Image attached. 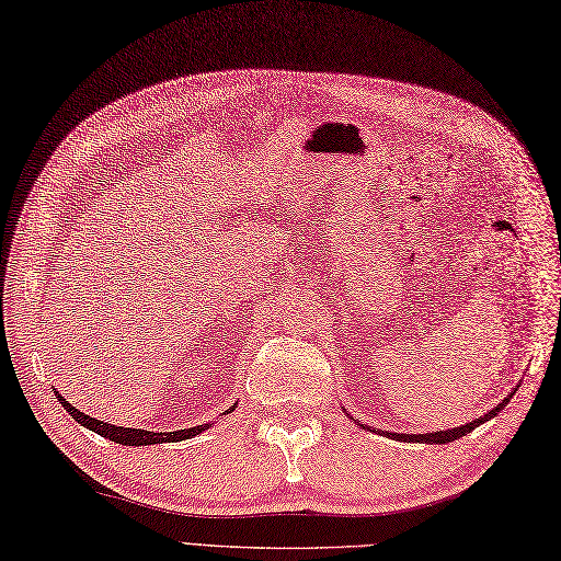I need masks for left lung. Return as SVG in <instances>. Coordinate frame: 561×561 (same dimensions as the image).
Segmentation results:
<instances>
[{"instance_id": "left-lung-1", "label": "left lung", "mask_w": 561, "mask_h": 561, "mask_svg": "<svg viewBox=\"0 0 561 561\" xmlns=\"http://www.w3.org/2000/svg\"><path fill=\"white\" fill-rule=\"evenodd\" d=\"M516 392V390H514ZM512 392V394H514ZM512 394L510 398H504L495 409H490L488 414H483L481 419H476V421H471V423H467V426H457V428H447V431H435V433H421V435H407V433H386L388 438H392V440H412V443H428V445H445V443H453V440H459L461 435H467V433H471L473 428H478L481 426V423H485V421H490L493 416H497L504 407H507V402L512 400ZM359 423V421H357ZM362 426V423H359Z\"/></svg>"}]
</instances>
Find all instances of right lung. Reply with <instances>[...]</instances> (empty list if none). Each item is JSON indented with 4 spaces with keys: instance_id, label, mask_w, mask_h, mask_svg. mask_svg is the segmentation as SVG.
<instances>
[{
    "instance_id": "add662e5",
    "label": "right lung",
    "mask_w": 561,
    "mask_h": 561,
    "mask_svg": "<svg viewBox=\"0 0 561 561\" xmlns=\"http://www.w3.org/2000/svg\"><path fill=\"white\" fill-rule=\"evenodd\" d=\"M54 394H57L61 407L80 423V426H85V428H90V431H94V433H100L102 438H108V440H114V443H118V445H135V447H140V445H157V443H178V440L193 438V435H199L202 431H207V428L211 426V423H202V426L173 431V433H154V431H142V428H123V426H114V423H106V421H100V419H92V416L83 414V412H80V409H76L71 402H66L57 390H54ZM233 409H236V404L230 407V412H233ZM230 412H228V414H230Z\"/></svg>"
}]
</instances>
